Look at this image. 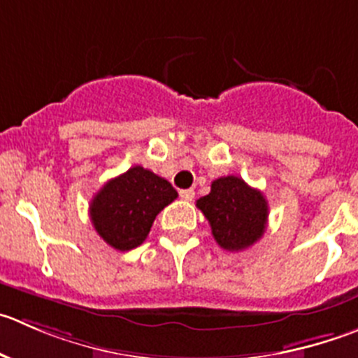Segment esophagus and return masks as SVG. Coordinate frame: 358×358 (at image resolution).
Segmentation results:
<instances>
[{"instance_id":"34e87169","label":"esophagus","mask_w":358,"mask_h":358,"mask_svg":"<svg viewBox=\"0 0 358 358\" xmlns=\"http://www.w3.org/2000/svg\"><path fill=\"white\" fill-rule=\"evenodd\" d=\"M179 195H181V199L186 200V202H192V200L195 199V192H193V189H181Z\"/></svg>"}]
</instances>
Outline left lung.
I'll use <instances>...</instances> for the list:
<instances>
[{"label":"left lung","instance_id":"8db88e82","mask_svg":"<svg viewBox=\"0 0 358 358\" xmlns=\"http://www.w3.org/2000/svg\"><path fill=\"white\" fill-rule=\"evenodd\" d=\"M196 207L207 217L214 241L223 250H246L267 228L268 206L264 193L237 176L213 181L210 193L196 200Z\"/></svg>","mask_w":358,"mask_h":358}]
</instances>
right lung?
Wrapping results in <instances>:
<instances>
[{
    "mask_svg": "<svg viewBox=\"0 0 358 358\" xmlns=\"http://www.w3.org/2000/svg\"><path fill=\"white\" fill-rule=\"evenodd\" d=\"M176 199L166 179L135 165L105 182L91 200L90 216L108 246L130 251L144 243L156 216Z\"/></svg>",
    "mask_w": 358,
    "mask_h": 358,
    "instance_id": "1",
    "label": "right lung"
}]
</instances>
